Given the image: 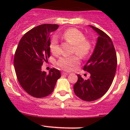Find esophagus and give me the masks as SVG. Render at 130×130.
<instances>
[{"mask_svg":"<svg viewBox=\"0 0 130 130\" xmlns=\"http://www.w3.org/2000/svg\"><path fill=\"white\" fill-rule=\"evenodd\" d=\"M68 74H69V73L67 72H61V75H67Z\"/></svg>","mask_w":130,"mask_h":130,"instance_id":"34e87169","label":"esophagus"}]
</instances>
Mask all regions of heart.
I'll return each mask as SVG.
<instances>
[{
	"label": "heart",
	"instance_id": "b5f03b06",
	"mask_svg": "<svg viewBox=\"0 0 130 130\" xmlns=\"http://www.w3.org/2000/svg\"><path fill=\"white\" fill-rule=\"evenodd\" d=\"M65 41L73 44V52L76 53L80 57L85 58L89 55L92 50V44L89 39L85 38L82 31L75 28H69L61 35ZM51 52L54 55L60 53L58 42L55 37L53 38L50 44ZM79 63V58L76 55L69 57H61L58 60L57 65L59 67L66 71H69Z\"/></svg>",
	"mask_w": 130,
	"mask_h": 130
}]
</instances>
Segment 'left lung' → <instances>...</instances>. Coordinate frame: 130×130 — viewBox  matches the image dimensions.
<instances>
[{"label": "left lung", "instance_id": "1", "mask_svg": "<svg viewBox=\"0 0 130 130\" xmlns=\"http://www.w3.org/2000/svg\"><path fill=\"white\" fill-rule=\"evenodd\" d=\"M99 37L92 55L83 68L90 73L88 79L77 75L78 80L73 86L75 95L86 101L97 100L107 92L112 83L117 67V57L109 36L99 28L90 26Z\"/></svg>", "mask_w": 130, "mask_h": 130}]
</instances>
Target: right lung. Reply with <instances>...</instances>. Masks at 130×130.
<instances>
[{
	"label": "right lung",
	"instance_id": "add662e5",
	"mask_svg": "<svg viewBox=\"0 0 130 130\" xmlns=\"http://www.w3.org/2000/svg\"><path fill=\"white\" fill-rule=\"evenodd\" d=\"M58 24H42L33 27L22 37L14 55V65L17 78L25 91L37 98L52 94L61 77L58 69L49 73L41 71L44 61L50 57V34Z\"/></svg>",
	"mask_w": 130,
	"mask_h": 130
}]
</instances>
